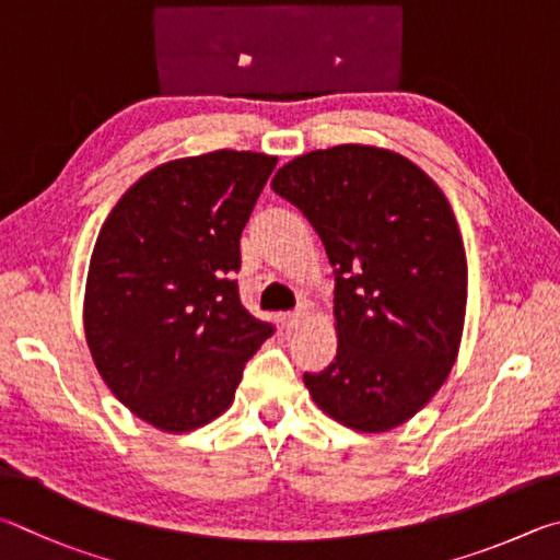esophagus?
Masks as SVG:
<instances>
[{
    "label": "esophagus",
    "mask_w": 560,
    "mask_h": 560,
    "mask_svg": "<svg viewBox=\"0 0 560 560\" xmlns=\"http://www.w3.org/2000/svg\"><path fill=\"white\" fill-rule=\"evenodd\" d=\"M302 319H305V312H302V310L288 312V315H282V327H285V329H298L302 325Z\"/></svg>",
    "instance_id": "obj_1"
}]
</instances>
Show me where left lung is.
I'll list each match as a JSON object with an SVG mask.
<instances>
[{
  "label": "left lung",
  "mask_w": 560,
  "mask_h": 560,
  "mask_svg": "<svg viewBox=\"0 0 560 560\" xmlns=\"http://www.w3.org/2000/svg\"><path fill=\"white\" fill-rule=\"evenodd\" d=\"M272 191L315 225L337 275L339 347L302 376L312 400L359 433L404 425L447 381L465 327L467 258L445 194L369 144L295 156Z\"/></svg>",
  "instance_id": "1"
}]
</instances>
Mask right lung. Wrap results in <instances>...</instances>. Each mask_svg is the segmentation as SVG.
<instances>
[{"instance_id": "add662e5", "label": "right lung", "mask_w": 560, "mask_h": 560, "mask_svg": "<svg viewBox=\"0 0 560 560\" xmlns=\"http://www.w3.org/2000/svg\"><path fill=\"white\" fill-rule=\"evenodd\" d=\"M278 156L219 150L154 166L107 215L91 255L83 327L122 406L186 433L233 404L272 325L241 305V233Z\"/></svg>"}]
</instances>
